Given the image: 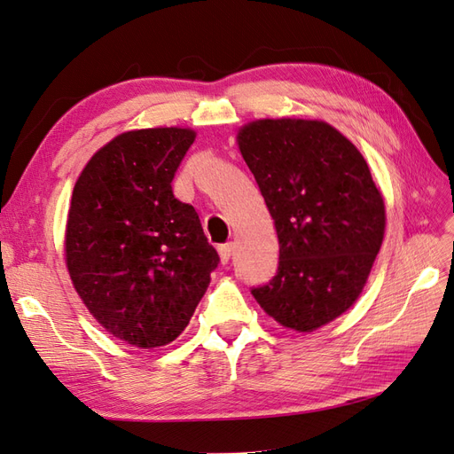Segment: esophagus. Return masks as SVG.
I'll return each instance as SVG.
<instances>
[{
	"label": "esophagus",
	"instance_id": "esophagus-1",
	"mask_svg": "<svg viewBox=\"0 0 454 454\" xmlns=\"http://www.w3.org/2000/svg\"><path fill=\"white\" fill-rule=\"evenodd\" d=\"M232 250H235V244H232V242H227V244L219 246L217 252H219V259H222V263H227L231 254H232Z\"/></svg>",
	"mask_w": 454,
	"mask_h": 454
}]
</instances>
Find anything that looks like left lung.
<instances>
[{
	"instance_id": "8db88e82",
	"label": "left lung",
	"mask_w": 454,
	"mask_h": 454,
	"mask_svg": "<svg viewBox=\"0 0 454 454\" xmlns=\"http://www.w3.org/2000/svg\"><path fill=\"white\" fill-rule=\"evenodd\" d=\"M278 235V272L252 290L280 325L310 333L364 292L387 210L364 155L318 119H255L237 132Z\"/></svg>"
}]
</instances>
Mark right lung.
<instances>
[{
  "label": "right lung",
  "instance_id": "1",
  "mask_svg": "<svg viewBox=\"0 0 454 454\" xmlns=\"http://www.w3.org/2000/svg\"><path fill=\"white\" fill-rule=\"evenodd\" d=\"M195 138L182 127L122 132L96 151L74 187L66 269L94 320L132 347L180 335L219 263L193 206L172 193Z\"/></svg>",
  "mask_w": 454,
  "mask_h": 454
}]
</instances>
